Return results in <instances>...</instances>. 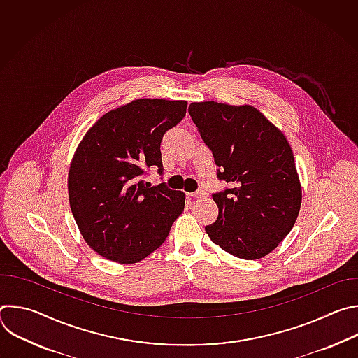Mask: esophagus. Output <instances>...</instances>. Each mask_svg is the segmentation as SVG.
Listing matches in <instances>:
<instances>
[{
    "instance_id": "34e87169",
    "label": "esophagus",
    "mask_w": 358,
    "mask_h": 358,
    "mask_svg": "<svg viewBox=\"0 0 358 358\" xmlns=\"http://www.w3.org/2000/svg\"><path fill=\"white\" fill-rule=\"evenodd\" d=\"M187 195L191 196V198H202V196L207 195V192L206 191H195V192H191V194H187Z\"/></svg>"
}]
</instances>
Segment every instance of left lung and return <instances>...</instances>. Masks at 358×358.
Returning a JSON list of instances; mask_svg holds the SVG:
<instances>
[{"mask_svg":"<svg viewBox=\"0 0 358 358\" xmlns=\"http://www.w3.org/2000/svg\"><path fill=\"white\" fill-rule=\"evenodd\" d=\"M189 116L232 188L217 192L218 218L207 225L211 241L236 258L271 253L292 231L301 185L286 136L250 105L194 101Z\"/></svg>","mask_w":358,"mask_h":358,"instance_id":"obj_1","label":"left lung"}]
</instances>
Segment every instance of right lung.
Returning <instances> with one entry per match:
<instances>
[{"mask_svg": "<svg viewBox=\"0 0 358 358\" xmlns=\"http://www.w3.org/2000/svg\"><path fill=\"white\" fill-rule=\"evenodd\" d=\"M185 100L136 99L101 116L79 143L68 173L69 203L86 243L100 257L136 264L155 252L184 211L185 194L144 171H163L162 140L182 120Z\"/></svg>", "mask_w": 358, "mask_h": 358, "instance_id": "obj_1", "label": "right lung"}]
</instances>
